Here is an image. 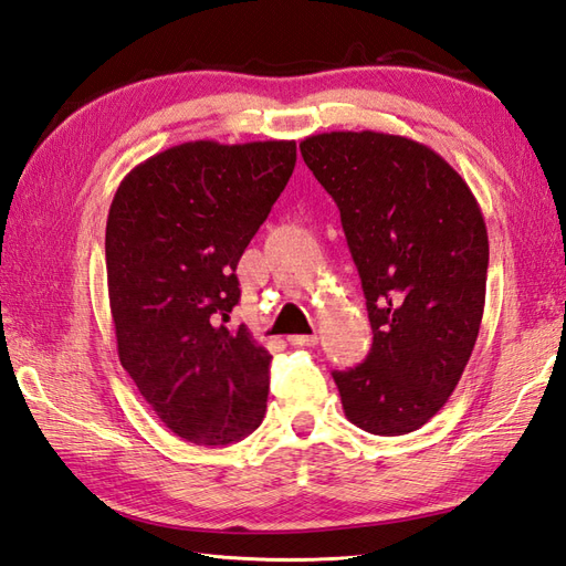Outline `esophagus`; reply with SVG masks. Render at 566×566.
<instances>
[{"instance_id": "34e87169", "label": "esophagus", "mask_w": 566, "mask_h": 566, "mask_svg": "<svg viewBox=\"0 0 566 566\" xmlns=\"http://www.w3.org/2000/svg\"><path fill=\"white\" fill-rule=\"evenodd\" d=\"M287 342H291L293 346H315L317 334H293V336H287Z\"/></svg>"}]
</instances>
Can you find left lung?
I'll list each match as a JSON object with an SVG mask.
<instances>
[{
  "mask_svg": "<svg viewBox=\"0 0 566 566\" xmlns=\"http://www.w3.org/2000/svg\"><path fill=\"white\" fill-rule=\"evenodd\" d=\"M300 153L342 212L373 326L366 360L332 373L346 419L375 436L417 431L453 395L480 334L482 210L460 174L409 137L319 133Z\"/></svg>",
  "mask_w": 566,
  "mask_h": 566,
  "instance_id": "left-lung-1",
  "label": "left lung"
}]
</instances>
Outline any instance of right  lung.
Segmentation results:
<instances>
[{
    "label": "right lung",
    "instance_id": "add662e5",
    "mask_svg": "<svg viewBox=\"0 0 566 566\" xmlns=\"http://www.w3.org/2000/svg\"><path fill=\"white\" fill-rule=\"evenodd\" d=\"M295 159L293 140L184 143L113 196L106 275L120 366L188 443H237L266 413L271 354L224 322L240 303L237 263Z\"/></svg>",
    "mask_w": 566,
    "mask_h": 566
}]
</instances>
